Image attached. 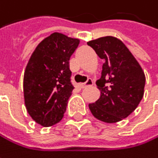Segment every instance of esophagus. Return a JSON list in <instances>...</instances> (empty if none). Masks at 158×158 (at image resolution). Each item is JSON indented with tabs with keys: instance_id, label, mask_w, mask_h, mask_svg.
Here are the masks:
<instances>
[{
	"instance_id": "obj_1",
	"label": "esophagus",
	"mask_w": 158,
	"mask_h": 158,
	"mask_svg": "<svg viewBox=\"0 0 158 158\" xmlns=\"http://www.w3.org/2000/svg\"><path fill=\"white\" fill-rule=\"evenodd\" d=\"M93 83H94V82H93V80H92V79H89L87 81H86V82H85V83H82V84H81V88H83V89H84V88H86V87H88V86H92V85H93Z\"/></svg>"
}]
</instances>
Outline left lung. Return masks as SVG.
<instances>
[{
    "mask_svg": "<svg viewBox=\"0 0 158 158\" xmlns=\"http://www.w3.org/2000/svg\"><path fill=\"white\" fill-rule=\"evenodd\" d=\"M88 45L104 60L102 77L96 81L101 97L89 104V108L102 122H120L129 116L141 102L144 73L129 49L116 37H101L88 42Z\"/></svg>",
    "mask_w": 158,
    "mask_h": 158,
    "instance_id": "left-lung-1",
    "label": "left lung"
}]
</instances>
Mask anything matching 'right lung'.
Masks as SVG:
<instances>
[{"label":"right lung","mask_w":158,"mask_h":158,"mask_svg":"<svg viewBox=\"0 0 158 158\" xmlns=\"http://www.w3.org/2000/svg\"><path fill=\"white\" fill-rule=\"evenodd\" d=\"M79 40L60 33L45 38L33 52L23 76V96L32 119L44 127L64 116L74 89L69 59Z\"/></svg>","instance_id":"1"}]
</instances>
